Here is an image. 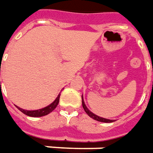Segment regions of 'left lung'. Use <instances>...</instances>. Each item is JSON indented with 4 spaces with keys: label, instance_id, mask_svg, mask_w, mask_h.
Instances as JSON below:
<instances>
[{
    "label": "left lung",
    "instance_id": "8db88e82",
    "mask_svg": "<svg viewBox=\"0 0 153 153\" xmlns=\"http://www.w3.org/2000/svg\"><path fill=\"white\" fill-rule=\"evenodd\" d=\"M82 106H83V109L85 110V111L86 112V114L90 116V117H91V118H93L94 120H96V121H98V122H102V123H113V121L114 120H109V119H105V118H102V117H99V116H96L95 114H93L92 112H91L87 108H86V106H85V104L84 103V100H83V97H82Z\"/></svg>",
    "mask_w": 153,
    "mask_h": 153
}]
</instances>
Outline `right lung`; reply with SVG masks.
I'll return each instance as SVG.
<instances>
[{"mask_svg":"<svg viewBox=\"0 0 153 153\" xmlns=\"http://www.w3.org/2000/svg\"><path fill=\"white\" fill-rule=\"evenodd\" d=\"M60 94L58 95V97H56V99L52 103H50V105H48L47 107L45 108H43L41 110H23V109H20L19 107H17L19 110H20L22 113H24L25 115L29 116H32V117H40V116H43L50 114V112H52L53 110H55L56 108V106L59 103V100H60Z\"/></svg>","mask_w":153,"mask_h":153,"instance_id":"right-lung-1","label":"right lung"}]
</instances>
